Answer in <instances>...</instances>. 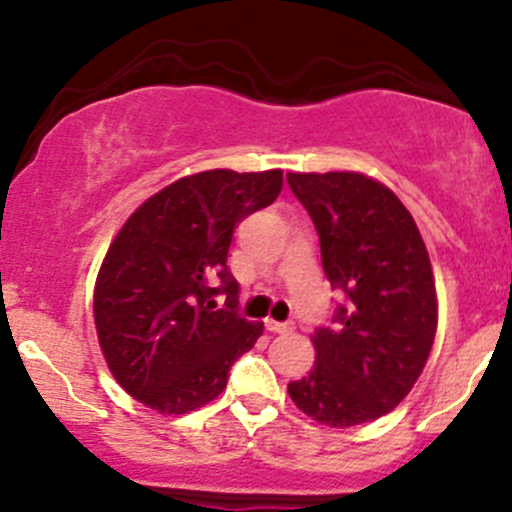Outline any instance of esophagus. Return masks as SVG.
Returning <instances> with one entry per match:
<instances>
[{
	"mask_svg": "<svg viewBox=\"0 0 512 512\" xmlns=\"http://www.w3.org/2000/svg\"><path fill=\"white\" fill-rule=\"evenodd\" d=\"M265 327L275 334H289L294 329L292 322H277V319H267Z\"/></svg>",
	"mask_w": 512,
	"mask_h": 512,
	"instance_id": "esophagus-1",
	"label": "esophagus"
}]
</instances>
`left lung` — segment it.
<instances>
[{"instance_id": "8db88e82", "label": "left lung", "mask_w": 512, "mask_h": 512, "mask_svg": "<svg viewBox=\"0 0 512 512\" xmlns=\"http://www.w3.org/2000/svg\"><path fill=\"white\" fill-rule=\"evenodd\" d=\"M312 218L329 285L347 294L314 329L317 361L287 391L297 409L334 428L401 404L426 366L438 304L421 232L386 185L361 173H287Z\"/></svg>"}]
</instances>
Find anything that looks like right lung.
<instances>
[{
    "mask_svg": "<svg viewBox=\"0 0 512 512\" xmlns=\"http://www.w3.org/2000/svg\"><path fill=\"white\" fill-rule=\"evenodd\" d=\"M282 190V170H205L148 198L111 242L96 280L98 342L118 384L160 414L220 396L262 322L237 309L235 227ZM226 294V307L214 304Z\"/></svg>",
    "mask_w": 512,
    "mask_h": 512,
    "instance_id": "add662e5",
    "label": "right lung"
}]
</instances>
